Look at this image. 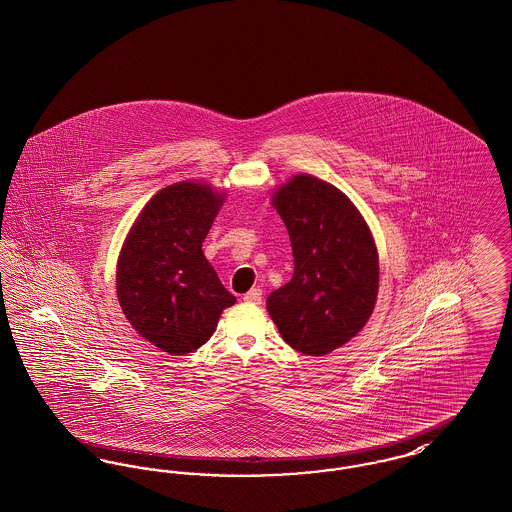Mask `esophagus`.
Segmentation results:
<instances>
[{"instance_id":"obj_1","label":"esophagus","mask_w":512,"mask_h":512,"mask_svg":"<svg viewBox=\"0 0 512 512\" xmlns=\"http://www.w3.org/2000/svg\"><path fill=\"white\" fill-rule=\"evenodd\" d=\"M263 300V292L259 288H251L247 294H243V301H249V303H261Z\"/></svg>"}]
</instances>
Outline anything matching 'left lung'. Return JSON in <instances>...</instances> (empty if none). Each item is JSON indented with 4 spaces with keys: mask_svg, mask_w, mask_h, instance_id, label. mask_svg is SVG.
Instances as JSON below:
<instances>
[{
    "mask_svg": "<svg viewBox=\"0 0 512 512\" xmlns=\"http://www.w3.org/2000/svg\"><path fill=\"white\" fill-rule=\"evenodd\" d=\"M272 205L286 224L294 276L267 298L286 344L325 356L369 321L379 290V257L369 226L331 183L307 174L282 185Z\"/></svg>",
    "mask_w": 512,
    "mask_h": 512,
    "instance_id": "obj_1",
    "label": "left lung"
}]
</instances>
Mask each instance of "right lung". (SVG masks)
<instances>
[{"instance_id":"add662e5","label":"right lung","mask_w":512,"mask_h":512,"mask_svg":"<svg viewBox=\"0 0 512 512\" xmlns=\"http://www.w3.org/2000/svg\"><path fill=\"white\" fill-rule=\"evenodd\" d=\"M222 203L224 193L203 183L164 187L139 214L121 249V311L135 331L172 356L201 348L220 313L236 303L201 249Z\"/></svg>"}]
</instances>
